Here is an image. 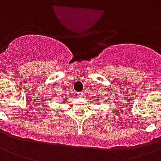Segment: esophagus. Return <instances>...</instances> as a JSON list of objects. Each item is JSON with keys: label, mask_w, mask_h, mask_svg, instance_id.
<instances>
[{"label": "esophagus", "mask_w": 161, "mask_h": 161, "mask_svg": "<svg viewBox=\"0 0 161 161\" xmlns=\"http://www.w3.org/2000/svg\"><path fill=\"white\" fill-rule=\"evenodd\" d=\"M76 96H78V97H82V96H83V95H82V92H78Z\"/></svg>", "instance_id": "obj_1"}]
</instances>
